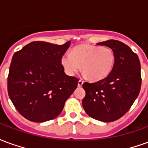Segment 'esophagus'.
Masks as SVG:
<instances>
[{
  "label": "esophagus",
  "mask_w": 148,
  "mask_h": 148,
  "mask_svg": "<svg viewBox=\"0 0 148 148\" xmlns=\"http://www.w3.org/2000/svg\"><path fill=\"white\" fill-rule=\"evenodd\" d=\"M82 85H83V81H82V80L78 81V82H77V86H78L79 87H81Z\"/></svg>",
  "instance_id": "obj_1"
}]
</instances>
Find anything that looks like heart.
Returning a JSON list of instances; mask_svg holds the SVG:
<instances>
[{
  "label": "heart",
  "instance_id": "heart-1",
  "mask_svg": "<svg viewBox=\"0 0 148 148\" xmlns=\"http://www.w3.org/2000/svg\"><path fill=\"white\" fill-rule=\"evenodd\" d=\"M114 63V52L110 47L90 44L77 46L71 54H65L61 58L62 66L68 75H75L82 66L84 74L92 82L108 77Z\"/></svg>",
  "mask_w": 148,
  "mask_h": 148
}]
</instances>
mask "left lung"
Listing matches in <instances>:
<instances>
[{
  "mask_svg": "<svg viewBox=\"0 0 148 148\" xmlns=\"http://www.w3.org/2000/svg\"><path fill=\"white\" fill-rule=\"evenodd\" d=\"M97 44L109 47L113 51L114 66L105 79L94 83H83L86 97L82 106L90 117L112 122L129 110L140 93V59L128 46L121 41L110 39Z\"/></svg>",
  "mask_w": 148,
  "mask_h": 148,
  "instance_id": "1",
  "label": "left lung"
}]
</instances>
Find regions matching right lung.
Returning <instances> with one entry per match:
<instances>
[{
	"label": "right lung",
	"instance_id": "right-lung-1",
	"mask_svg": "<svg viewBox=\"0 0 148 148\" xmlns=\"http://www.w3.org/2000/svg\"><path fill=\"white\" fill-rule=\"evenodd\" d=\"M71 45L35 41L16 52L9 67L8 93L16 109L33 122L57 117L77 88L78 79L65 74L61 58Z\"/></svg>",
	"mask_w": 148,
	"mask_h": 148
}]
</instances>
